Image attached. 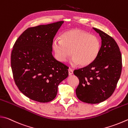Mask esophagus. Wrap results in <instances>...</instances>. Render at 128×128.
Returning a JSON list of instances; mask_svg holds the SVG:
<instances>
[{
	"instance_id": "obj_1",
	"label": "esophagus",
	"mask_w": 128,
	"mask_h": 128,
	"mask_svg": "<svg viewBox=\"0 0 128 128\" xmlns=\"http://www.w3.org/2000/svg\"><path fill=\"white\" fill-rule=\"evenodd\" d=\"M68 74H69L70 76L73 74V70H72L71 68H69L68 70Z\"/></svg>"
}]
</instances>
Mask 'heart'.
<instances>
[{
  "label": "heart",
  "instance_id": "obj_1",
  "mask_svg": "<svg viewBox=\"0 0 128 128\" xmlns=\"http://www.w3.org/2000/svg\"><path fill=\"white\" fill-rule=\"evenodd\" d=\"M52 46L58 61L66 62L71 54L72 64H79L81 66H87L98 57L100 41L95 36L74 29L63 33L61 40H54Z\"/></svg>",
  "mask_w": 128,
  "mask_h": 128
}]
</instances>
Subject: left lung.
Returning a JSON list of instances; mask_svg holds the SVG:
<instances>
[{"mask_svg": "<svg viewBox=\"0 0 128 128\" xmlns=\"http://www.w3.org/2000/svg\"><path fill=\"white\" fill-rule=\"evenodd\" d=\"M93 29L102 38L99 54L91 64L74 71L79 79L77 97L88 104L100 103L112 95L122 70V54L116 41L102 30Z\"/></svg>", "mask_w": 128, "mask_h": 128, "instance_id": "1", "label": "left lung"}]
</instances>
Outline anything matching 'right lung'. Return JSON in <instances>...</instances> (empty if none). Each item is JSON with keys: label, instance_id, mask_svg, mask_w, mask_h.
Segmentation results:
<instances>
[{"label": "right lung", "instance_id": "right-lung-1", "mask_svg": "<svg viewBox=\"0 0 128 128\" xmlns=\"http://www.w3.org/2000/svg\"><path fill=\"white\" fill-rule=\"evenodd\" d=\"M64 21L30 27L16 41L11 67L16 85L26 97L40 102L56 98L59 84L67 78L68 67L52 56L54 37Z\"/></svg>", "mask_w": 128, "mask_h": 128}]
</instances>
